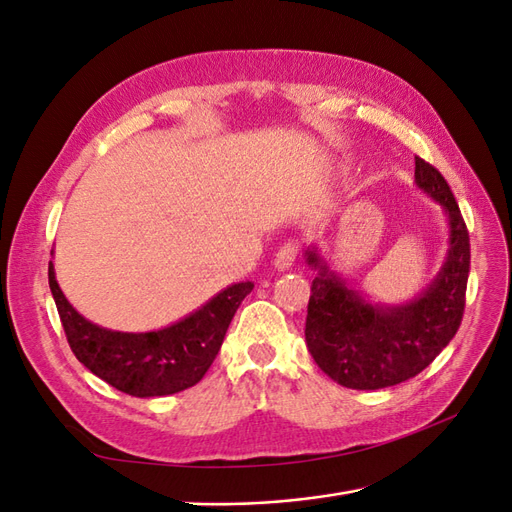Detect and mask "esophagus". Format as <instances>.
Listing matches in <instances>:
<instances>
[{"instance_id": "obj_1", "label": "esophagus", "mask_w": 512, "mask_h": 512, "mask_svg": "<svg viewBox=\"0 0 512 512\" xmlns=\"http://www.w3.org/2000/svg\"><path fill=\"white\" fill-rule=\"evenodd\" d=\"M297 254H299V245L297 243H294V241L284 243L280 250H277L275 258H273L275 269H280V271L290 269L294 265V260H297Z\"/></svg>"}]
</instances>
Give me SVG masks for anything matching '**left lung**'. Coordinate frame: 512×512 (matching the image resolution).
Masks as SVG:
<instances>
[{"instance_id": "obj_1", "label": "left lung", "mask_w": 512, "mask_h": 512, "mask_svg": "<svg viewBox=\"0 0 512 512\" xmlns=\"http://www.w3.org/2000/svg\"><path fill=\"white\" fill-rule=\"evenodd\" d=\"M416 188L444 209L448 250L440 273L408 303H371L335 273L316 245L305 260L316 271L307 303L305 342L316 365L337 384L376 391L414 378L455 337L470 273V237L446 179L414 158Z\"/></svg>"}]
</instances>
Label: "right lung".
Instances as JSON below:
<instances>
[{"label":"right lung","instance_id":"obj_1","mask_svg":"<svg viewBox=\"0 0 512 512\" xmlns=\"http://www.w3.org/2000/svg\"><path fill=\"white\" fill-rule=\"evenodd\" d=\"M49 286L76 359L132 397L173 395L203 380L222 348L232 316L254 288L252 282L232 284L170 327L123 333L98 327L76 312L55 280L53 262Z\"/></svg>","mask_w":512,"mask_h":512}]
</instances>
